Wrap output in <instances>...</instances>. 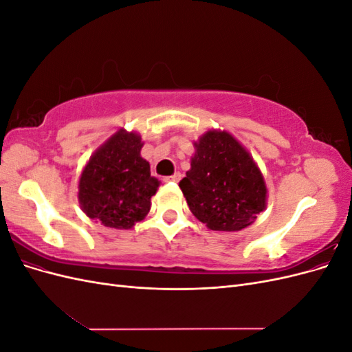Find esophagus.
<instances>
[{
    "mask_svg": "<svg viewBox=\"0 0 352 352\" xmlns=\"http://www.w3.org/2000/svg\"><path fill=\"white\" fill-rule=\"evenodd\" d=\"M180 177H182V175H180L179 172H176V173H175V175H172V176H167V177H164V182H179Z\"/></svg>",
    "mask_w": 352,
    "mask_h": 352,
    "instance_id": "obj_1",
    "label": "esophagus"
}]
</instances>
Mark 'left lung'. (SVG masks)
<instances>
[{"label": "left lung", "instance_id": "obj_1", "mask_svg": "<svg viewBox=\"0 0 352 352\" xmlns=\"http://www.w3.org/2000/svg\"><path fill=\"white\" fill-rule=\"evenodd\" d=\"M190 168L179 186L192 214L211 230L238 232L265 208L267 188L251 154L226 131L194 142Z\"/></svg>", "mask_w": 352, "mask_h": 352}]
</instances>
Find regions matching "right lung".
<instances>
[{
	"instance_id": "1",
	"label": "right lung",
	"mask_w": 352,
	"mask_h": 352,
	"mask_svg": "<svg viewBox=\"0 0 352 352\" xmlns=\"http://www.w3.org/2000/svg\"><path fill=\"white\" fill-rule=\"evenodd\" d=\"M141 136L117 131L95 151L79 179V204L92 220L114 229H131L151 208L160 186L150 163L141 157Z\"/></svg>"
}]
</instances>
